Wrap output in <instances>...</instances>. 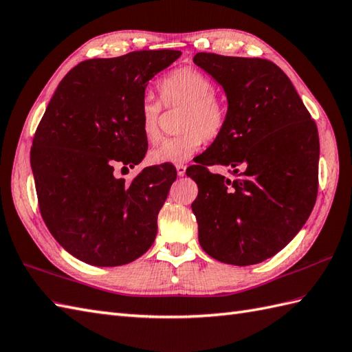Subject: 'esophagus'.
<instances>
[{
    "label": "esophagus",
    "mask_w": 352,
    "mask_h": 352,
    "mask_svg": "<svg viewBox=\"0 0 352 352\" xmlns=\"http://www.w3.org/2000/svg\"><path fill=\"white\" fill-rule=\"evenodd\" d=\"M177 175L184 177L186 175V166L184 165H177Z\"/></svg>",
    "instance_id": "34e87169"
}]
</instances>
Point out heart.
<instances>
[{"mask_svg":"<svg viewBox=\"0 0 352 352\" xmlns=\"http://www.w3.org/2000/svg\"><path fill=\"white\" fill-rule=\"evenodd\" d=\"M213 89V80L192 65L178 67L160 80L159 93L165 106H183L179 121L183 133L163 139L151 148L148 157L153 163L182 165L201 150L204 136L214 139L220 135L226 122V109ZM160 103L150 97L144 99L139 108V126L150 142L160 138Z\"/></svg>","mask_w":352,"mask_h":352,"instance_id":"1","label":"heart"}]
</instances>
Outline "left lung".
<instances>
[{
  "label": "left lung",
  "mask_w": 352,
  "mask_h": 352,
  "mask_svg": "<svg viewBox=\"0 0 352 352\" xmlns=\"http://www.w3.org/2000/svg\"><path fill=\"white\" fill-rule=\"evenodd\" d=\"M193 63L222 85L226 122L186 174L198 184L192 211L204 252L220 263L252 265L298 234L318 193L320 138L289 78L263 58L199 52ZM222 164L235 180L211 175Z\"/></svg>",
  "instance_id": "obj_1"
}]
</instances>
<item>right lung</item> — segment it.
Segmentation results:
<instances>
[{"instance_id": "obj_1", "label": "right lung", "mask_w": 352, "mask_h": 352, "mask_svg": "<svg viewBox=\"0 0 352 352\" xmlns=\"http://www.w3.org/2000/svg\"><path fill=\"white\" fill-rule=\"evenodd\" d=\"M179 55L162 49L80 63L40 121L31 146L40 213L63 249L85 264H129L156 239L175 168H144L130 183L113 169L145 157L148 142L139 126L145 88Z\"/></svg>"}]
</instances>
